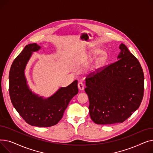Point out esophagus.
I'll use <instances>...</instances> for the list:
<instances>
[{
    "mask_svg": "<svg viewBox=\"0 0 153 153\" xmlns=\"http://www.w3.org/2000/svg\"><path fill=\"white\" fill-rule=\"evenodd\" d=\"M78 88L80 91H83L84 89V85L82 82H79L78 83Z\"/></svg>",
    "mask_w": 153,
    "mask_h": 153,
    "instance_id": "34e87169",
    "label": "esophagus"
}]
</instances>
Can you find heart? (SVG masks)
<instances>
[{
	"instance_id": "b5f03b06",
	"label": "heart",
	"mask_w": 153,
	"mask_h": 153,
	"mask_svg": "<svg viewBox=\"0 0 153 153\" xmlns=\"http://www.w3.org/2000/svg\"><path fill=\"white\" fill-rule=\"evenodd\" d=\"M102 52L101 50H95L92 51L89 54V58H92L94 57V56H97V54H100ZM107 59V54L105 52H102V53L100 54L99 57L97 59V60L95 61L94 65L93 66V68H92V70L93 71H97V70L100 69L104 64H105L106 61Z\"/></svg>"
}]
</instances>
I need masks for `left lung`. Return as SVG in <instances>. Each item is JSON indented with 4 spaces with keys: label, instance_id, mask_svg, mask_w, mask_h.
<instances>
[{
    "label": "left lung",
    "instance_id": "obj_1",
    "mask_svg": "<svg viewBox=\"0 0 153 153\" xmlns=\"http://www.w3.org/2000/svg\"><path fill=\"white\" fill-rule=\"evenodd\" d=\"M118 61L85 79L89 114L99 125L122 123L137 110L144 94V74L138 60L123 43Z\"/></svg>",
    "mask_w": 153,
    "mask_h": 153
}]
</instances>
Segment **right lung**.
<instances>
[{
    "label": "right lung",
    "instance_id": "obj_1",
    "mask_svg": "<svg viewBox=\"0 0 153 153\" xmlns=\"http://www.w3.org/2000/svg\"><path fill=\"white\" fill-rule=\"evenodd\" d=\"M41 46L29 44L13 61L9 72V94L14 108L29 125L50 127L62 118L71 100L78 93L77 80L61 87L51 97L45 99L29 88L25 75L27 64L33 52Z\"/></svg>",
    "mask_w": 153,
    "mask_h": 153
}]
</instances>
